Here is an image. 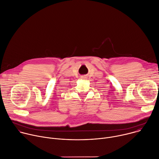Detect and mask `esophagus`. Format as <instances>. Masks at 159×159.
I'll return each mask as SVG.
<instances>
[{
    "label": "esophagus",
    "mask_w": 159,
    "mask_h": 159,
    "mask_svg": "<svg viewBox=\"0 0 159 159\" xmlns=\"http://www.w3.org/2000/svg\"><path fill=\"white\" fill-rule=\"evenodd\" d=\"M81 79H85V77H81Z\"/></svg>",
    "instance_id": "34e87169"
}]
</instances>
